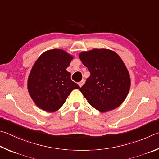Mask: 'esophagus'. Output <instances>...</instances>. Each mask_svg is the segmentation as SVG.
I'll list each match as a JSON object with an SVG mask.
<instances>
[{
  "label": "esophagus",
  "instance_id": "obj_1",
  "mask_svg": "<svg viewBox=\"0 0 159 159\" xmlns=\"http://www.w3.org/2000/svg\"><path fill=\"white\" fill-rule=\"evenodd\" d=\"M84 82H85V80H82L81 82H79V84H79V86H80V87H82V86H83V84H84Z\"/></svg>",
  "mask_w": 159,
  "mask_h": 159
}]
</instances>
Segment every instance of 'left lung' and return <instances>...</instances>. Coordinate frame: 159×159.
Returning a JSON list of instances; mask_svg holds the SVG:
<instances>
[{"instance_id":"left-lung-1","label":"left lung","mask_w":159,"mask_h":159,"mask_svg":"<svg viewBox=\"0 0 159 159\" xmlns=\"http://www.w3.org/2000/svg\"><path fill=\"white\" fill-rule=\"evenodd\" d=\"M79 57L91 74L80 89L89 103L101 112L123 103L130 90V77L121 57L107 49L82 52Z\"/></svg>"}]
</instances>
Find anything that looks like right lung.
<instances>
[{"instance_id":"obj_1","label":"right lung","mask_w":159,"mask_h":159,"mask_svg":"<svg viewBox=\"0 0 159 159\" xmlns=\"http://www.w3.org/2000/svg\"><path fill=\"white\" fill-rule=\"evenodd\" d=\"M73 56L61 49L43 53L33 64L27 81L30 98L37 106L47 112L57 111L79 85L71 80L66 70Z\"/></svg>"}]
</instances>
